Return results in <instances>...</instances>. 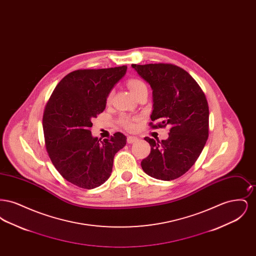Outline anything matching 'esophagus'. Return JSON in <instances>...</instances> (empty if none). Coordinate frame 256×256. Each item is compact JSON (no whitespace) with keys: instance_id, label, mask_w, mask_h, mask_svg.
I'll return each instance as SVG.
<instances>
[{"instance_id":"34e87169","label":"esophagus","mask_w":256,"mask_h":256,"mask_svg":"<svg viewBox=\"0 0 256 256\" xmlns=\"http://www.w3.org/2000/svg\"><path fill=\"white\" fill-rule=\"evenodd\" d=\"M137 140H138V138L135 137V136H128V139H126V141H128V144H132L134 142H136Z\"/></svg>"}]
</instances>
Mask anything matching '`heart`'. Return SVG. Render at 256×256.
Instances as JSON below:
<instances>
[{"mask_svg":"<svg viewBox=\"0 0 256 256\" xmlns=\"http://www.w3.org/2000/svg\"><path fill=\"white\" fill-rule=\"evenodd\" d=\"M126 86L130 89V91L132 92V94L136 98L138 97L141 93L148 91L146 84L143 80L136 78H132L128 80ZM111 98H112V93L110 92L106 96V100L108 104H110ZM138 120H139V117L122 114L119 118V124L126 130H134L135 128V122H137Z\"/></svg>","mask_w":256,"mask_h":256,"instance_id":"b5f03b06","label":"heart"}]
</instances>
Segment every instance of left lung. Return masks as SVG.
Here are the masks:
<instances>
[{
	"instance_id": "1",
	"label": "left lung",
	"mask_w": 256,
	"mask_h": 256,
	"mask_svg": "<svg viewBox=\"0 0 256 256\" xmlns=\"http://www.w3.org/2000/svg\"><path fill=\"white\" fill-rule=\"evenodd\" d=\"M132 67L152 89L150 126H170L166 140L145 137L150 152L142 160V169L156 180H176L195 164L206 146L209 134L206 97L195 80L176 65L150 63Z\"/></svg>"
}]
</instances>
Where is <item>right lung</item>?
Returning <instances> with one entry per match:
<instances>
[{
    "instance_id": "obj_1",
    "label": "right lung",
    "mask_w": 256,
    "mask_h": 256,
    "mask_svg": "<svg viewBox=\"0 0 256 256\" xmlns=\"http://www.w3.org/2000/svg\"><path fill=\"white\" fill-rule=\"evenodd\" d=\"M126 72L124 65L73 71L58 82L45 106L42 122L50 159L62 178L80 188L106 182L114 156L126 146L121 132L100 141L90 130L91 120L104 110L106 96Z\"/></svg>"
}]
</instances>
